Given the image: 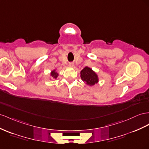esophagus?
Segmentation results:
<instances>
[{"instance_id":"obj_1","label":"esophagus","mask_w":149,"mask_h":149,"mask_svg":"<svg viewBox=\"0 0 149 149\" xmlns=\"http://www.w3.org/2000/svg\"><path fill=\"white\" fill-rule=\"evenodd\" d=\"M68 66H69L71 68H73L74 67V64L73 63H70L69 65H68Z\"/></svg>"}]
</instances>
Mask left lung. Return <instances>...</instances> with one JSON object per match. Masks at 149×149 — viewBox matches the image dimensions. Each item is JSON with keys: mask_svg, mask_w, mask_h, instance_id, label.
<instances>
[{"mask_svg": "<svg viewBox=\"0 0 149 149\" xmlns=\"http://www.w3.org/2000/svg\"><path fill=\"white\" fill-rule=\"evenodd\" d=\"M80 77L89 86H94L99 82L98 75L91 68L86 66L80 71Z\"/></svg>", "mask_w": 149, "mask_h": 149, "instance_id": "8db88e82", "label": "left lung"}]
</instances>
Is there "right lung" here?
<instances>
[{
  "label": "right lung",
  "instance_id": "right-lung-1",
  "mask_svg": "<svg viewBox=\"0 0 149 149\" xmlns=\"http://www.w3.org/2000/svg\"><path fill=\"white\" fill-rule=\"evenodd\" d=\"M59 73H57V71H56V70L54 69L53 70H52L51 71V73H50V79H56L58 78V76H59Z\"/></svg>",
  "mask_w": 149,
  "mask_h": 149
}]
</instances>
